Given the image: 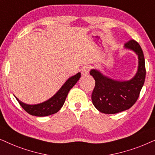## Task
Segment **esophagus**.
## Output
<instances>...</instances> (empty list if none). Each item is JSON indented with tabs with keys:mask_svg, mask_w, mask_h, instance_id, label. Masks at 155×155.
Here are the masks:
<instances>
[{
	"mask_svg": "<svg viewBox=\"0 0 155 155\" xmlns=\"http://www.w3.org/2000/svg\"><path fill=\"white\" fill-rule=\"evenodd\" d=\"M89 69H90V68L88 67V66H86V67L82 68L81 70L82 75H84V76L87 75V74L89 73V70H90Z\"/></svg>",
	"mask_w": 155,
	"mask_h": 155,
	"instance_id": "obj_1",
	"label": "esophagus"
}]
</instances>
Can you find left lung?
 I'll return each instance as SVG.
<instances>
[{
  "mask_svg": "<svg viewBox=\"0 0 155 155\" xmlns=\"http://www.w3.org/2000/svg\"><path fill=\"white\" fill-rule=\"evenodd\" d=\"M125 48L135 51L138 57L137 73L129 81H117L105 76L98 70L91 69L90 74L96 81L91 95L94 106L106 114H115L131 108L137 101L145 83L146 70L145 57L140 45L131 40Z\"/></svg>",
  "mask_w": 155,
  "mask_h": 155,
  "instance_id": "left-lung-1",
  "label": "left lung"
}]
</instances>
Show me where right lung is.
<instances>
[{"label": "right lung", "mask_w": 155, "mask_h": 155, "mask_svg": "<svg viewBox=\"0 0 155 155\" xmlns=\"http://www.w3.org/2000/svg\"><path fill=\"white\" fill-rule=\"evenodd\" d=\"M80 77H81V73L80 72L76 74V75L71 76L64 84V85L61 86L60 89L51 98H49L46 101L41 103V104L35 105L26 104L25 103L20 101L17 97H15L20 106H22V108L29 114L39 117L47 116V115L54 114V113L58 112L61 107L63 106L68 93L69 92L71 88L75 85L76 82L79 81Z\"/></svg>", "instance_id": "right-lung-1"}]
</instances>
